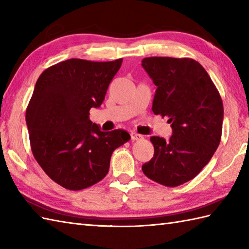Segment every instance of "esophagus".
<instances>
[{"instance_id": "1", "label": "esophagus", "mask_w": 249, "mask_h": 249, "mask_svg": "<svg viewBox=\"0 0 249 249\" xmlns=\"http://www.w3.org/2000/svg\"><path fill=\"white\" fill-rule=\"evenodd\" d=\"M130 138H131V140L137 141V140H141V139H143V136H142V135H139V134H137V133H135V131H133V133L130 134Z\"/></svg>"}]
</instances>
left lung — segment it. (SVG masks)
<instances>
[{"mask_svg": "<svg viewBox=\"0 0 249 249\" xmlns=\"http://www.w3.org/2000/svg\"><path fill=\"white\" fill-rule=\"evenodd\" d=\"M142 66L157 87L152 110L167 116L172 136L151 137L154 156L145 176L167 187L197 177L217 150L223 133V100L200 63L189 57L151 56Z\"/></svg>", "mask_w": 249, "mask_h": 249, "instance_id": "left-lung-1", "label": "left lung"}]
</instances>
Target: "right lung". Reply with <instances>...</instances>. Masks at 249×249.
Returning <instances> with one entry per match:
<instances>
[{
    "label": "right lung",
    "instance_id": "right-lung-1",
    "mask_svg": "<svg viewBox=\"0 0 249 249\" xmlns=\"http://www.w3.org/2000/svg\"><path fill=\"white\" fill-rule=\"evenodd\" d=\"M122 62L66 60L45 70L35 84L25 113L31 150L62 187L81 190L102 181L113 151L130 139L122 129L102 131L89 118Z\"/></svg>",
    "mask_w": 249,
    "mask_h": 249
}]
</instances>
